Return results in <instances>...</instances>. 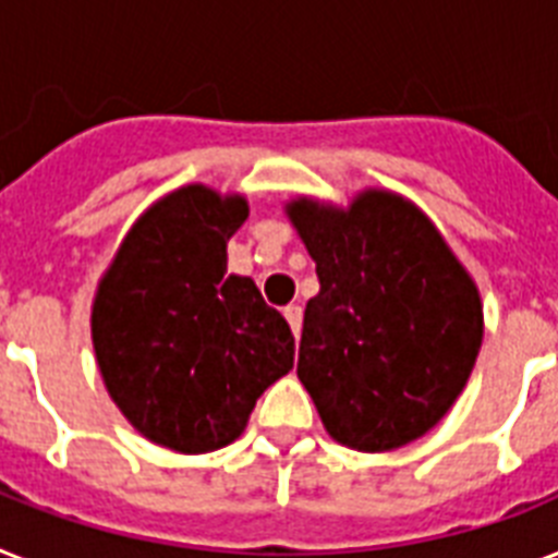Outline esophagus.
<instances>
[{
    "label": "esophagus",
    "instance_id": "obj_1",
    "mask_svg": "<svg viewBox=\"0 0 558 558\" xmlns=\"http://www.w3.org/2000/svg\"><path fill=\"white\" fill-rule=\"evenodd\" d=\"M282 313H284V319H288L290 330H293V336H299V330H302V307L288 305Z\"/></svg>",
    "mask_w": 558,
    "mask_h": 558
}]
</instances>
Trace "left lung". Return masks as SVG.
<instances>
[{"label": "left lung", "instance_id": "1", "mask_svg": "<svg viewBox=\"0 0 558 558\" xmlns=\"http://www.w3.org/2000/svg\"><path fill=\"white\" fill-rule=\"evenodd\" d=\"M290 225L316 262L296 376L344 448L385 453L425 436L476 365L482 296L430 216L385 187L351 205L296 196Z\"/></svg>", "mask_w": 558, "mask_h": 558}]
</instances>
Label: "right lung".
I'll use <instances>...</instances> for the list:
<instances>
[{
    "label": "right lung",
    "mask_w": 558,
    "mask_h": 558,
    "mask_svg": "<svg viewBox=\"0 0 558 558\" xmlns=\"http://www.w3.org/2000/svg\"><path fill=\"white\" fill-rule=\"evenodd\" d=\"M242 193L182 185L124 233L90 305V339L122 416L159 448L210 453L245 434L293 367V333L251 276L228 274Z\"/></svg>",
    "instance_id": "obj_1"
}]
</instances>
